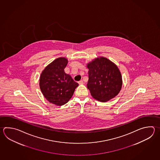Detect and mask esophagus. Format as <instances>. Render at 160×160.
Returning a JSON list of instances; mask_svg holds the SVG:
<instances>
[{
  "mask_svg": "<svg viewBox=\"0 0 160 160\" xmlns=\"http://www.w3.org/2000/svg\"><path fill=\"white\" fill-rule=\"evenodd\" d=\"M78 84H80V85H82V84H84V82L82 80H81V81H80V82H78Z\"/></svg>",
  "mask_w": 160,
  "mask_h": 160,
  "instance_id": "1",
  "label": "esophagus"
}]
</instances>
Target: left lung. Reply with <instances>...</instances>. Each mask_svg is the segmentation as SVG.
Segmentation results:
<instances>
[{"mask_svg":"<svg viewBox=\"0 0 160 160\" xmlns=\"http://www.w3.org/2000/svg\"><path fill=\"white\" fill-rule=\"evenodd\" d=\"M87 67V88L93 98L98 101L105 102L118 94L122 87V78L113 62L101 57L88 64Z\"/></svg>","mask_w":160,"mask_h":160,"instance_id":"left-lung-1","label":"left lung"}]
</instances>
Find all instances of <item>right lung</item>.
<instances>
[{"label": "right lung", "instance_id": "1", "mask_svg": "<svg viewBox=\"0 0 160 160\" xmlns=\"http://www.w3.org/2000/svg\"><path fill=\"white\" fill-rule=\"evenodd\" d=\"M67 63L64 58L56 59L46 67L40 78V88L44 96L49 102L58 106L69 100L78 85L64 72Z\"/></svg>", "mask_w": 160, "mask_h": 160}]
</instances>
